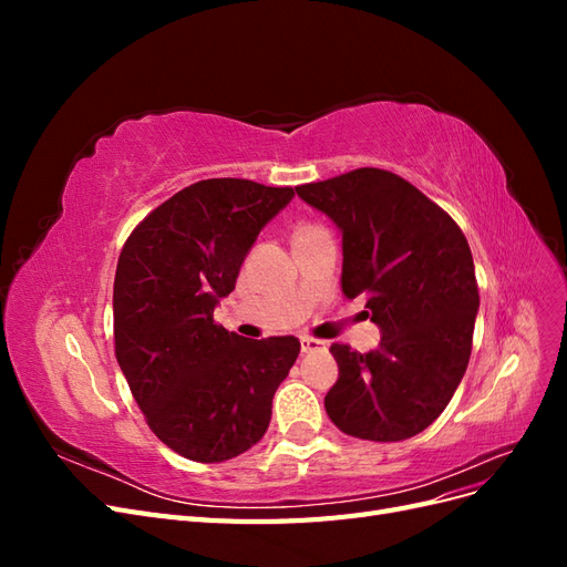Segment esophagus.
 Here are the masks:
<instances>
[{"mask_svg": "<svg viewBox=\"0 0 567 567\" xmlns=\"http://www.w3.org/2000/svg\"><path fill=\"white\" fill-rule=\"evenodd\" d=\"M300 350L307 354V352H321L326 350V342L323 340H317V338H310V336H302L300 338Z\"/></svg>", "mask_w": 567, "mask_h": 567, "instance_id": "34e87169", "label": "esophagus"}]
</instances>
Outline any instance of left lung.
Returning <instances> with one entry per match:
<instances>
[{"mask_svg": "<svg viewBox=\"0 0 567 567\" xmlns=\"http://www.w3.org/2000/svg\"><path fill=\"white\" fill-rule=\"evenodd\" d=\"M298 196L342 234V293L367 296L381 329L375 350L333 342L338 381L329 419L346 435L400 442L431 425L468 367L480 307L466 236L406 179L359 167Z\"/></svg>", "mask_w": 567, "mask_h": 567, "instance_id": "8db88e82", "label": "left lung"}]
</instances>
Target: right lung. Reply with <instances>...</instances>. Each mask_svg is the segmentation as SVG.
Wrapping results in <instances>:
<instances>
[{
  "mask_svg": "<svg viewBox=\"0 0 567 567\" xmlns=\"http://www.w3.org/2000/svg\"><path fill=\"white\" fill-rule=\"evenodd\" d=\"M293 196L290 186L203 179L158 205L120 252L117 364L151 431L184 458L219 463L260 442L296 364V336L248 340L213 319L257 234Z\"/></svg>",
  "mask_w": 567,
  "mask_h": 567,
  "instance_id": "1",
  "label": "right lung"
}]
</instances>
